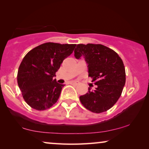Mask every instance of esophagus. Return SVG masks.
Masks as SVG:
<instances>
[{"label": "esophagus", "mask_w": 149, "mask_h": 149, "mask_svg": "<svg viewBox=\"0 0 149 149\" xmlns=\"http://www.w3.org/2000/svg\"><path fill=\"white\" fill-rule=\"evenodd\" d=\"M70 84H72V85H79V81H70Z\"/></svg>", "instance_id": "1"}]
</instances>
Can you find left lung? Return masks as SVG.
Listing matches in <instances>:
<instances>
[{
  "mask_svg": "<svg viewBox=\"0 0 149 149\" xmlns=\"http://www.w3.org/2000/svg\"><path fill=\"white\" fill-rule=\"evenodd\" d=\"M83 56L88 64L89 77L97 85L94 91L79 97L82 104L94 113L109 110L121 96L125 83L123 62L117 53L100 44H79L74 56Z\"/></svg>",
  "mask_w": 149,
  "mask_h": 149,
  "instance_id": "8db88e82",
  "label": "left lung"
}]
</instances>
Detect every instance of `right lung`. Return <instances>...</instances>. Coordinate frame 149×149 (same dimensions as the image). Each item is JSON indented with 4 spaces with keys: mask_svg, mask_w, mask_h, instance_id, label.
Wrapping results in <instances>:
<instances>
[{
    "mask_svg": "<svg viewBox=\"0 0 149 149\" xmlns=\"http://www.w3.org/2000/svg\"><path fill=\"white\" fill-rule=\"evenodd\" d=\"M76 44L45 42L24 56L17 72V83L24 100L32 109L44 111L60 97L63 84L57 83L56 73Z\"/></svg>",
    "mask_w": 149,
    "mask_h": 149,
    "instance_id": "1",
    "label": "right lung"
}]
</instances>
